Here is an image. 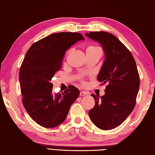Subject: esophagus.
I'll use <instances>...</instances> for the list:
<instances>
[{
    "label": "esophagus",
    "instance_id": "34e87169",
    "mask_svg": "<svg viewBox=\"0 0 155 155\" xmlns=\"http://www.w3.org/2000/svg\"><path fill=\"white\" fill-rule=\"evenodd\" d=\"M88 92H86V91H81L80 93V95L81 96H85V95H88Z\"/></svg>",
    "mask_w": 155,
    "mask_h": 155
}]
</instances>
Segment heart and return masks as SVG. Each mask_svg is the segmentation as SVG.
<instances>
[{
  "label": "heart",
  "instance_id": "1",
  "mask_svg": "<svg viewBox=\"0 0 155 155\" xmlns=\"http://www.w3.org/2000/svg\"><path fill=\"white\" fill-rule=\"evenodd\" d=\"M95 48V46H93V45H90V46H89L87 48V50H89V49H92V48Z\"/></svg>",
  "mask_w": 155,
  "mask_h": 155
}]
</instances>
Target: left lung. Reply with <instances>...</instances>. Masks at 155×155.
Listing matches in <instances>:
<instances>
[{
  "label": "left lung",
  "mask_w": 155,
  "mask_h": 155,
  "mask_svg": "<svg viewBox=\"0 0 155 155\" xmlns=\"http://www.w3.org/2000/svg\"><path fill=\"white\" fill-rule=\"evenodd\" d=\"M85 35L101 45L105 60L97 80L107 84L104 96L91 95L95 105L89 110V117L97 128L114 129L134 110L140 87L137 66L131 52L111 33L93 31Z\"/></svg>",
  "instance_id": "1"
}]
</instances>
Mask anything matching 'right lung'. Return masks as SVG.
I'll list each match as a JSON object with an SVG mask.
<instances>
[{
    "mask_svg": "<svg viewBox=\"0 0 155 155\" xmlns=\"http://www.w3.org/2000/svg\"><path fill=\"white\" fill-rule=\"evenodd\" d=\"M84 39L78 33H56L35 42L27 51L19 76L22 102L39 125L51 128L61 124L79 95V90L72 85L62 93H54L50 81L62 68L66 50Z\"/></svg>",
    "mask_w": 155,
    "mask_h": 155,
    "instance_id": "add662e5",
    "label": "right lung"
}]
</instances>
